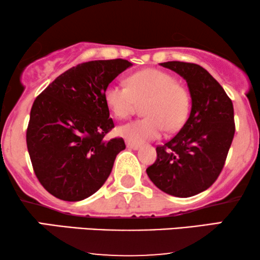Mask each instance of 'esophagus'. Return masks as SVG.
<instances>
[{"mask_svg":"<svg viewBox=\"0 0 260 260\" xmlns=\"http://www.w3.org/2000/svg\"><path fill=\"white\" fill-rule=\"evenodd\" d=\"M125 143H126V147L129 149H133V150H138V149H140V147H141L140 144L133 143V142H130V141H126Z\"/></svg>","mask_w":260,"mask_h":260,"instance_id":"esophagus-1","label":"esophagus"}]
</instances>
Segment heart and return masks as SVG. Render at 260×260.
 Returning <instances> with one entry per match:
<instances>
[{
    "instance_id": "obj_1",
    "label": "heart",
    "mask_w": 260,
    "mask_h": 260,
    "mask_svg": "<svg viewBox=\"0 0 260 260\" xmlns=\"http://www.w3.org/2000/svg\"><path fill=\"white\" fill-rule=\"evenodd\" d=\"M104 101L110 111L119 119L133 115L143 105L144 118L118 127V134L127 141L141 143L161 136L163 130H179L186 122L189 98L172 74L145 69L126 78V87L111 84L105 88Z\"/></svg>"
}]
</instances>
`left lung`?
I'll return each instance as SVG.
<instances>
[{
    "mask_svg": "<svg viewBox=\"0 0 260 260\" xmlns=\"http://www.w3.org/2000/svg\"><path fill=\"white\" fill-rule=\"evenodd\" d=\"M159 65L187 81L191 109L179 133L156 148L157 158L147 174L165 193L189 198L208 189L221 173L236 131L233 104L221 85L200 65L182 61Z\"/></svg>",
    "mask_w": 260,
    "mask_h": 260,
    "instance_id": "left-lung-1",
    "label": "left lung"
}]
</instances>
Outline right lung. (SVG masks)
Wrapping results in <instances>:
<instances>
[{"label":"right lung","instance_id":"right-lung-1","mask_svg":"<svg viewBox=\"0 0 260 260\" xmlns=\"http://www.w3.org/2000/svg\"><path fill=\"white\" fill-rule=\"evenodd\" d=\"M133 66L124 59L94 60L67 70L33 103L27 127V148L38 180L63 201L94 194L111 173L123 138L105 141L115 127L104 91Z\"/></svg>","mask_w":260,"mask_h":260}]
</instances>
